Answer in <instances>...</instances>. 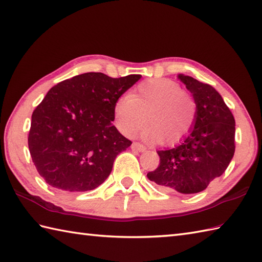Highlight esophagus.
Segmentation results:
<instances>
[{
	"label": "esophagus",
	"mask_w": 262,
	"mask_h": 262,
	"mask_svg": "<svg viewBox=\"0 0 262 262\" xmlns=\"http://www.w3.org/2000/svg\"><path fill=\"white\" fill-rule=\"evenodd\" d=\"M132 148L135 149V151H138V152H145L146 151L145 146L142 145V144H140V143H136V142L132 144Z\"/></svg>",
	"instance_id": "1"
}]
</instances>
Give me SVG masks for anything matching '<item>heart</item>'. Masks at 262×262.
Segmentation results:
<instances>
[{
  "label": "heart",
  "mask_w": 262,
  "mask_h": 262,
  "mask_svg": "<svg viewBox=\"0 0 262 262\" xmlns=\"http://www.w3.org/2000/svg\"><path fill=\"white\" fill-rule=\"evenodd\" d=\"M114 117L117 128L126 136L134 135L146 119L148 125L142 132L145 140L174 144L191 130L197 102L176 81L151 79L117 100Z\"/></svg>",
  "instance_id": "1"
}]
</instances>
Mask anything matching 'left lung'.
<instances>
[{"label": "left lung", "instance_id": "1", "mask_svg": "<svg viewBox=\"0 0 262 262\" xmlns=\"http://www.w3.org/2000/svg\"><path fill=\"white\" fill-rule=\"evenodd\" d=\"M197 102L191 130L174 148L158 151L160 165L147 178L163 191L197 193L224 173L235 151V120L215 89L178 75Z\"/></svg>", "mask_w": 262, "mask_h": 262}]
</instances>
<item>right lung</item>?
<instances>
[{"label": "right lung", "mask_w": 262, "mask_h": 262, "mask_svg": "<svg viewBox=\"0 0 262 262\" xmlns=\"http://www.w3.org/2000/svg\"><path fill=\"white\" fill-rule=\"evenodd\" d=\"M141 77L90 72L48 91L32 113L28 146L49 186L88 191L104 182L117 155L132 144L113 125L115 102Z\"/></svg>", "instance_id": "right-lung-1"}]
</instances>
